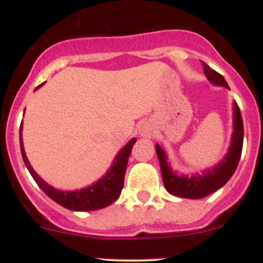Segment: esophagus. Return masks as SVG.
Segmentation results:
<instances>
[{
    "mask_svg": "<svg viewBox=\"0 0 263 263\" xmlns=\"http://www.w3.org/2000/svg\"><path fill=\"white\" fill-rule=\"evenodd\" d=\"M153 129L152 125L149 122H142L140 126H138V135L143 138H151L153 136Z\"/></svg>",
    "mask_w": 263,
    "mask_h": 263,
    "instance_id": "34e87169",
    "label": "esophagus"
}]
</instances>
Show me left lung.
<instances>
[{"instance_id":"left-lung-1","label":"left lung","mask_w":263,"mask_h":263,"mask_svg":"<svg viewBox=\"0 0 263 263\" xmlns=\"http://www.w3.org/2000/svg\"><path fill=\"white\" fill-rule=\"evenodd\" d=\"M204 64V74L213 85L230 90L222 75ZM243 143V122L236 101L232 104V135L228 153L219 163L201 172V174H178L171 167L167 152L159 143L156 144V152L161 165L163 183L172 195L186 199H201L224 186L236 171Z\"/></svg>"}]
</instances>
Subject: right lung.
Listing matches in <instances>:
<instances>
[{"label": "right lung", "instance_id": "1", "mask_svg": "<svg viewBox=\"0 0 263 263\" xmlns=\"http://www.w3.org/2000/svg\"><path fill=\"white\" fill-rule=\"evenodd\" d=\"M42 85H44V83L35 87V90L39 89ZM22 131L23 121L21 123L20 127V144L23 162H25L27 170L29 171L33 179L39 185V188L43 190L45 194L52 199V200L55 201V203L62 205L65 209L73 211H92L108 206V205L112 204L120 197L123 186L126 168H127L128 157L131 155L132 147L136 143V138H131L119 151V153L114 158L111 167L108 168L105 176H102L98 182L92 183L91 185H87L85 188L77 190H60L49 185L32 168L31 163L28 162V158L26 156L25 146H23Z\"/></svg>", "mask_w": 263, "mask_h": 263}]
</instances>
